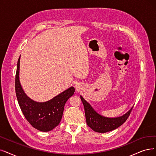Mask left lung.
Returning <instances> with one entry per match:
<instances>
[{"instance_id":"1","label":"left lung","mask_w":156,"mask_h":156,"mask_svg":"<svg viewBox=\"0 0 156 156\" xmlns=\"http://www.w3.org/2000/svg\"><path fill=\"white\" fill-rule=\"evenodd\" d=\"M80 98L84 105L87 125L97 133H107L121 126L127 120L133 108H132L127 113L120 117L105 118L98 115L82 96H80Z\"/></svg>"}]
</instances>
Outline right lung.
I'll return each instance as SVG.
<instances>
[{"mask_svg":"<svg viewBox=\"0 0 156 156\" xmlns=\"http://www.w3.org/2000/svg\"><path fill=\"white\" fill-rule=\"evenodd\" d=\"M20 60L18 59L15 76V91L17 100L26 120L40 131H51L57 127L63 116L66 102L73 95V87L45 102H36L29 98L23 91L19 81Z\"/></svg>","mask_w":156,"mask_h":156,"instance_id":"right-lung-1","label":"right lung"}]
</instances>
